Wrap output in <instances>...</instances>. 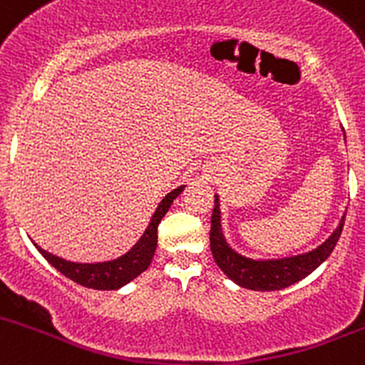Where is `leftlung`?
<instances>
[{"label": "left lung", "mask_w": 365, "mask_h": 365, "mask_svg": "<svg viewBox=\"0 0 365 365\" xmlns=\"http://www.w3.org/2000/svg\"><path fill=\"white\" fill-rule=\"evenodd\" d=\"M214 197L215 205L210 219V250L214 255V260L230 280H233L240 287L251 289V291H280V289L289 287V285L309 277L314 269L319 267L330 257L339 237H341L346 219L344 214L337 230L328 237L327 242H323L314 251L298 255V257L280 258V260H253V258H246L235 253L226 244L221 232L219 200L217 196Z\"/></svg>", "instance_id": "1"}]
</instances>
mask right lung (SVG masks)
Segmentation results:
<instances>
[{
	"label": "right lung",
	"mask_w": 365,
	"mask_h": 365,
	"mask_svg": "<svg viewBox=\"0 0 365 365\" xmlns=\"http://www.w3.org/2000/svg\"><path fill=\"white\" fill-rule=\"evenodd\" d=\"M183 190V185L176 187L175 190L168 194L164 200L160 201V205L155 210L151 222L148 225L146 232L143 233L139 240H137L135 246L125 253L123 257L115 258V260L108 262H98V264H78V262H69L63 260V258L55 257V255L48 253L42 247H38L35 244V247L38 250V253L56 269L67 277L69 280L76 282V284L83 285L88 289H98V291H114V289L123 287L128 282H132L133 278H137L140 272H144L148 269V265L153 260L155 250H157V230L160 225L162 217L165 215V212L169 210V207L173 205L175 197L178 196Z\"/></svg>",
	"instance_id": "1"
}]
</instances>
